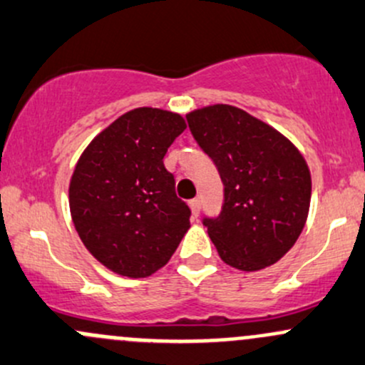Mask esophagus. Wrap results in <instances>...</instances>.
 I'll return each mask as SVG.
<instances>
[{
	"label": "esophagus",
	"mask_w": 365,
	"mask_h": 365,
	"mask_svg": "<svg viewBox=\"0 0 365 365\" xmlns=\"http://www.w3.org/2000/svg\"><path fill=\"white\" fill-rule=\"evenodd\" d=\"M190 209H191V214H193V217H198V214H200V198L190 200Z\"/></svg>",
	"instance_id": "34e87169"
}]
</instances>
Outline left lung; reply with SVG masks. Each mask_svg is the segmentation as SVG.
I'll use <instances>...</instances> for the list:
<instances>
[{
	"label": "left lung",
	"instance_id": "1",
	"mask_svg": "<svg viewBox=\"0 0 365 365\" xmlns=\"http://www.w3.org/2000/svg\"><path fill=\"white\" fill-rule=\"evenodd\" d=\"M186 118L225 184L221 214L203 221L219 257L247 273L275 264L307 225L312 174L304 156L282 132L237 106H205Z\"/></svg>",
	"mask_w": 365,
	"mask_h": 365
}]
</instances>
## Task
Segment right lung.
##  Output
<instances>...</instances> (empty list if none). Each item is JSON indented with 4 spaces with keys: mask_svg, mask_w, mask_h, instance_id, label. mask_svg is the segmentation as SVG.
I'll return each mask as SVG.
<instances>
[{
    "mask_svg": "<svg viewBox=\"0 0 365 365\" xmlns=\"http://www.w3.org/2000/svg\"><path fill=\"white\" fill-rule=\"evenodd\" d=\"M184 128L179 113L130 109L93 137L74 165L73 225L88 252L116 275L151 277L190 230V209L163 165Z\"/></svg>",
    "mask_w": 365,
    "mask_h": 365,
    "instance_id": "right-lung-1",
    "label": "right lung"
}]
</instances>
